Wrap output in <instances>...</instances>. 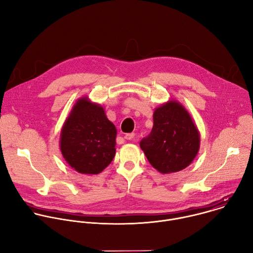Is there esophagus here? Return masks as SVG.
Wrapping results in <instances>:
<instances>
[{
    "instance_id": "obj_1",
    "label": "esophagus",
    "mask_w": 253,
    "mask_h": 253,
    "mask_svg": "<svg viewBox=\"0 0 253 253\" xmlns=\"http://www.w3.org/2000/svg\"><path fill=\"white\" fill-rule=\"evenodd\" d=\"M124 138L126 140H129V141H134L135 140V134L134 133H131V134H126L124 136Z\"/></svg>"
}]
</instances>
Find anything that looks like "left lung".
Returning <instances> with one entry per match:
<instances>
[{"mask_svg": "<svg viewBox=\"0 0 253 253\" xmlns=\"http://www.w3.org/2000/svg\"><path fill=\"white\" fill-rule=\"evenodd\" d=\"M153 128L140 147L160 173L181 171L191 164L200 147V134L185 107L170 100L153 113Z\"/></svg>", "mask_w": 253, "mask_h": 253, "instance_id": "obj_1", "label": "left lung"}]
</instances>
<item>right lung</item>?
Listing matches in <instances>:
<instances>
[{
	"instance_id": "add662e5",
	"label": "right lung",
	"mask_w": 253,
	"mask_h": 253,
	"mask_svg": "<svg viewBox=\"0 0 253 253\" xmlns=\"http://www.w3.org/2000/svg\"><path fill=\"white\" fill-rule=\"evenodd\" d=\"M115 125L104 108L88 97L77 100L65 120L60 135V150L66 162L82 174H99L116 153Z\"/></svg>"
}]
</instances>
